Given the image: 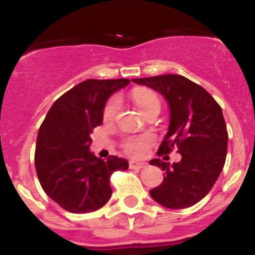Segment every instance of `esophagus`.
Segmentation results:
<instances>
[{"instance_id": "esophagus-1", "label": "esophagus", "mask_w": 255, "mask_h": 255, "mask_svg": "<svg viewBox=\"0 0 255 255\" xmlns=\"http://www.w3.org/2000/svg\"><path fill=\"white\" fill-rule=\"evenodd\" d=\"M147 166L145 162H138V161H130L129 162V167L130 168H143Z\"/></svg>"}]
</instances>
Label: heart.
<instances>
[{
    "instance_id": "b5f03b06",
    "label": "heart",
    "mask_w": 255,
    "mask_h": 255,
    "mask_svg": "<svg viewBox=\"0 0 255 255\" xmlns=\"http://www.w3.org/2000/svg\"><path fill=\"white\" fill-rule=\"evenodd\" d=\"M132 100H134L136 107L140 110L141 114H145L149 111L150 108L158 107L159 108V100L157 94L153 93L150 91H138L132 93ZM119 108V100L117 98H112L108 101L106 105L105 110H103V117L105 120H112L117 112ZM150 141L149 135H143V136H132V138H128L124 141V149L128 154L134 155V157H139L143 155L147 150L148 144Z\"/></svg>"
}]
</instances>
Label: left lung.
Listing matches in <instances>:
<instances>
[{
  "label": "left lung",
  "instance_id": "left-lung-1",
  "mask_svg": "<svg viewBox=\"0 0 255 255\" xmlns=\"http://www.w3.org/2000/svg\"><path fill=\"white\" fill-rule=\"evenodd\" d=\"M163 97L170 110L167 134L158 152L176 147L181 161L173 164L159 158L149 161L164 171L161 185L149 191L161 206L182 209L194 206L209 193L224 168L227 129L220 105L200 85L185 76L167 75L132 79Z\"/></svg>",
  "mask_w": 255,
  "mask_h": 255
}]
</instances>
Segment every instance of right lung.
<instances>
[{"mask_svg":"<svg viewBox=\"0 0 255 255\" xmlns=\"http://www.w3.org/2000/svg\"><path fill=\"white\" fill-rule=\"evenodd\" d=\"M128 79H89L58 98L40 125L35 170L44 193L71 213L102 208L112 195L111 175L128 170L126 159L107 161L89 150L91 132L103 123L108 98L129 84Z\"/></svg>","mask_w":255,"mask_h":255,"instance_id":"add662e5","label":"right lung"}]
</instances>
